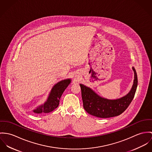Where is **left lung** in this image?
<instances>
[{
  "mask_svg": "<svg viewBox=\"0 0 152 152\" xmlns=\"http://www.w3.org/2000/svg\"><path fill=\"white\" fill-rule=\"evenodd\" d=\"M134 81L131 90L125 96L117 100H108L102 98L91 88L80 84L83 107L87 113L99 118H110L119 115L124 113L135 96L137 86V76L135 68Z\"/></svg>",
  "mask_w": 152,
  "mask_h": 152,
  "instance_id": "left-lung-1",
  "label": "left lung"
}]
</instances>
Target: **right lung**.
<instances>
[{"mask_svg":"<svg viewBox=\"0 0 152 152\" xmlns=\"http://www.w3.org/2000/svg\"><path fill=\"white\" fill-rule=\"evenodd\" d=\"M70 83V79L62 80L55 84L48 97L47 101L43 105L39 106L37 109L34 110V113H49L56 108L59 104V100L68 85Z\"/></svg>","mask_w":152,"mask_h":152,"instance_id":"1","label":"right lung"}]
</instances>
